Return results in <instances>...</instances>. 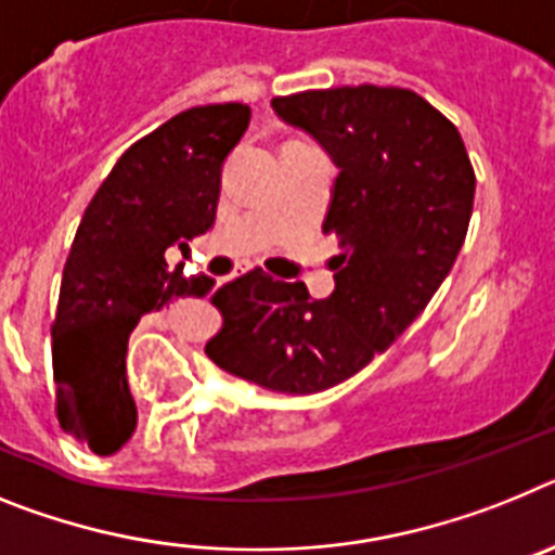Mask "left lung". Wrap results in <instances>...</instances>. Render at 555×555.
<instances>
[{
	"label": "left lung",
	"instance_id": "left-lung-1",
	"mask_svg": "<svg viewBox=\"0 0 555 555\" xmlns=\"http://www.w3.org/2000/svg\"><path fill=\"white\" fill-rule=\"evenodd\" d=\"M335 162L324 218L337 237L335 291L250 271L211 305L223 330L206 354L279 393H318L354 377L430 305L466 240L475 170L455 125L411 89L340 86L271 100Z\"/></svg>",
	"mask_w": 555,
	"mask_h": 555
}]
</instances>
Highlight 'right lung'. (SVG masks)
<instances>
[{"mask_svg": "<svg viewBox=\"0 0 555 555\" xmlns=\"http://www.w3.org/2000/svg\"><path fill=\"white\" fill-rule=\"evenodd\" d=\"M248 119L243 103L181 111L131 144L86 206L61 279L52 374L57 422L94 455L137 430L125 354L139 318L215 284L172 271L164 254L215 225L220 170Z\"/></svg>", "mask_w": 555, "mask_h": 555, "instance_id": "obj_1", "label": "right lung"}]
</instances>
